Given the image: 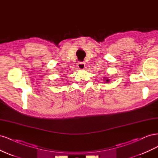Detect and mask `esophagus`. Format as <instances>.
I'll list each match as a JSON object with an SVG mask.
<instances>
[{
	"mask_svg": "<svg viewBox=\"0 0 158 158\" xmlns=\"http://www.w3.org/2000/svg\"><path fill=\"white\" fill-rule=\"evenodd\" d=\"M78 68L80 70H84L85 69V64L84 63H78Z\"/></svg>",
	"mask_w": 158,
	"mask_h": 158,
	"instance_id": "34e87169",
	"label": "esophagus"
}]
</instances>
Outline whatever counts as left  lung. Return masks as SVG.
Returning a JSON list of instances; mask_svg holds the SVG:
<instances>
[{
    "mask_svg": "<svg viewBox=\"0 0 158 158\" xmlns=\"http://www.w3.org/2000/svg\"><path fill=\"white\" fill-rule=\"evenodd\" d=\"M110 81H111V79L108 77H103V82L105 83H109Z\"/></svg>",
    "mask_w": 158,
    "mask_h": 158,
    "instance_id": "obj_1",
    "label": "left lung"
}]
</instances>
